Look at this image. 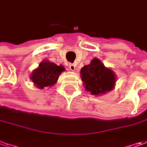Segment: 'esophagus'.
Instances as JSON below:
<instances>
[{"mask_svg": "<svg viewBox=\"0 0 147 147\" xmlns=\"http://www.w3.org/2000/svg\"><path fill=\"white\" fill-rule=\"evenodd\" d=\"M69 70H70V71H75V70H76V65H74V64H69Z\"/></svg>", "mask_w": 147, "mask_h": 147, "instance_id": "esophagus-1", "label": "esophagus"}]
</instances>
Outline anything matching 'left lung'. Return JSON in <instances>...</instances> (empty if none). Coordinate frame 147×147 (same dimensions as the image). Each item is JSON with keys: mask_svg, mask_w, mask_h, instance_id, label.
<instances>
[{"mask_svg": "<svg viewBox=\"0 0 147 147\" xmlns=\"http://www.w3.org/2000/svg\"><path fill=\"white\" fill-rule=\"evenodd\" d=\"M80 75L85 89L93 95L104 94L114 89L115 74L98 58H94L89 65L83 67Z\"/></svg>", "mask_w": 147, "mask_h": 147, "instance_id": "obj_1", "label": "left lung"}]
</instances>
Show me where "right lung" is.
<instances>
[{"mask_svg": "<svg viewBox=\"0 0 147 147\" xmlns=\"http://www.w3.org/2000/svg\"><path fill=\"white\" fill-rule=\"evenodd\" d=\"M65 71L63 66L44 61L39 65L38 68L34 70L31 75V80L39 89L51 87L57 82L59 75Z\"/></svg>", "mask_w": 147, "mask_h": 147, "instance_id": "obj_1", "label": "right lung"}]
</instances>
